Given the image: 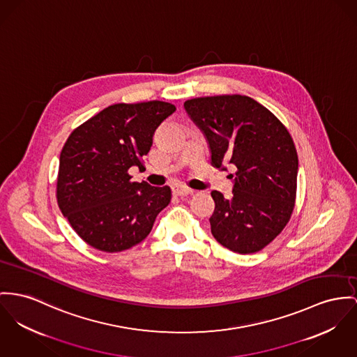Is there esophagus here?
I'll use <instances>...</instances> for the list:
<instances>
[{
  "instance_id": "esophagus-1",
  "label": "esophagus",
  "mask_w": 357,
  "mask_h": 357,
  "mask_svg": "<svg viewBox=\"0 0 357 357\" xmlns=\"http://www.w3.org/2000/svg\"><path fill=\"white\" fill-rule=\"evenodd\" d=\"M172 192H174V194H176V195L185 197V195L192 194L194 190H192V189H189V188H186V186H181V185H176V186H174V188H172Z\"/></svg>"
}]
</instances>
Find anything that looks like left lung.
Returning <instances> with one entry per match:
<instances>
[{
	"label": "left lung",
	"mask_w": 357,
	"mask_h": 357,
	"mask_svg": "<svg viewBox=\"0 0 357 357\" xmlns=\"http://www.w3.org/2000/svg\"><path fill=\"white\" fill-rule=\"evenodd\" d=\"M183 106L208 138L212 165L229 160L236 167L232 198L211 192L212 235L234 252L261 251L281 234L295 208L299 160L288 129L246 95L194 98Z\"/></svg>",
	"instance_id": "left-lung-1"
}]
</instances>
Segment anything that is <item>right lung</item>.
I'll use <instances>...</instances> for the list:
<instances>
[{
	"instance_id": "obj_1",
	"label": "right lung",
	"mask_w": 357,
	"mask_h": 357,
	"mask_svg": "<svg viewBox=\"0 0 357 357\" xmlns=\"http://www.w3.org/2000/svg\"><path fill=\"white\" fill-rule=\"evenodd\" d=\"M175 110L160 100L116 103L66 139L59 156L56 202L86 245L118 252L149 235L171 201V189L132 182L129 168L142 165L155 130Z\"/></svg>"
}]
</instances>
